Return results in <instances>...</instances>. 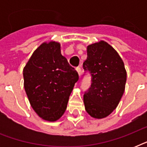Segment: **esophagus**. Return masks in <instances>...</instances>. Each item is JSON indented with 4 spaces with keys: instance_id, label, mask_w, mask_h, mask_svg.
I'll return each mask as SVG.
<instances>
[{
    "instance_id": "obj_1",
    "label": "esophagus",
    "mask_w": 147,
    "mask_h": 147,
    "mask_svg": "<svg viewBox=\"0 0 147 147\" xmlns=\"http://www.w3.org/2000/svg\"><path fill=\"white\" fill-rule=\"evenodd\" d=\"M76 71H77V72H78V76L80 77L81 75H82V70H81V68H79V67H78V68H76Z\"/></svg>"
}]
</instances>
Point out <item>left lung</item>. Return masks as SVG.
<instances>
[{
  "label": "left lung",
  "mask_w": 147,
  "mask_h": 147,
  "mask_svg": "<svg viewBox=\"0 0 147 147\" xmlns=\"http://www.w3.org/2000/svg\"><path fill=\"white\" fill-rule=\"evenodd\" d=\"M85 70L92 76V87L84 94L86 111L95 119L107 117L117 107L125 90L127 71L121 56L104 40L88 45Z\"/></svg>",
  "instance_id": "obj_1"
}]
</instances>
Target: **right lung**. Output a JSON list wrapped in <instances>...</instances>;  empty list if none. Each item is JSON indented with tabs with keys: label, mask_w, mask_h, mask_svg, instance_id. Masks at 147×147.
<instances>
[{
	"label": "right lung",
	"mask_w": 147,
	"mask_h": 147,
	"mask_svg": "<svg viewBox=\"0 0 147 147\" xmlns=\"http://www.w3.org/2000/svg\"><path fill=\"white\" fill-rule=\"evenodd\" d=\"M23 74L24 89L38 116L49 122L61 118L78 75L61 54L59 42H42L33 53Z\"/></svg>",
	"instance_id": "add662e5"
}]
</instances>
